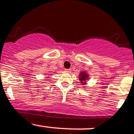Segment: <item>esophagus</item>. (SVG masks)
<instances>
[{
    "label": "esophagus",
    "mask_w": 134,
    "mask_h": 134,
    "mask_svg": "<svg viewBox=\"0 0 134 134\" xmlns=\"http://www.w3.org/2000/svg\"><path fill=\"white\" fill-rule=\"evenodd\" d=\"M65 71L66 72H70V71H71V69H65Z\"/></svg>",
    "instance_id": "34e87169"
}]
</instances>
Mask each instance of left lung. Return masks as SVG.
<instances>
[{
  "label": "left lung",
  "mask_w": 134,
  "mask_h": 134,
  "mask_svg": "<svg viewBox=\"0 0 134 134\" xmlns=\"http://www.w3.org/2000/svg\"><path fill=\"white\" fill-rule=\"evenodd\" d=\"M79 77V80L81 81V84H82V85H86V81L88 79L89 76L85 71H82V72H81Z\"/></svg>",
  "instance_id": "8db88e82"
}]
</instances>
